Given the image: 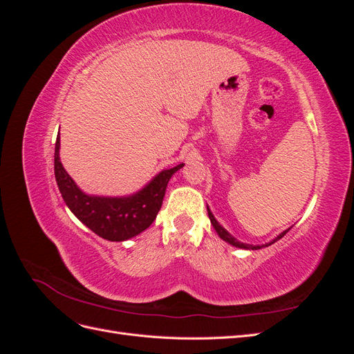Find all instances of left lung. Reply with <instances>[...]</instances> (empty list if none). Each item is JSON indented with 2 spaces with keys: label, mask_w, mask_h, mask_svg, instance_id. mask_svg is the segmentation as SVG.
Instances as JSON below:
<instances>
[{
  "label": "left lung",
  "mask_w": 354,
  "mask_h": 354,
  "mask_svg": "<svg viewBox=\"0 0 354 354\" xmlns=\"http://www.w3.org/2000/svg\"><path fill=\"white\" fill-rule=\"evenodd\" d=\"M207 211H208V217H209V220H211V224L214 226V229H216V232H217L218 236H220L224 242H227V243H230V245H233V246H236V248H241V250H261V248H266V246H269V245L274 243L276 241L282 239V238L285 236V234H286L289 230H291V227L286 229V230H283L282 233L277 234V236H276L274 239H272L270 242H267V243H264V245H251V243H243V242L238 241V239L234 238V236H232V234L221 226V224L216 220V217L212 216V212H211V209L208 208V205H207Z\"/></svg>",
  "instance_id": "left-lung-1"
}]
</instances>
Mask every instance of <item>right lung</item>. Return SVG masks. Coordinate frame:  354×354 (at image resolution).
Here are the masks:
<instances>
[{"label": "right lung", "instance_id": "1", "mask_svg": "<svg viewBox=\"0 0 354 354\" xmlns=\"http://www.w3.org/2000/svg\"><path fill=\"white\" fill-rule=\"evenodd\" d=\"M60 136L55 149V176L63 201L84 226L111 242L131 239L146 230L162 207L169 178L185 164L162 169L149 183L127 196H99L82 192L60 162Z\"/></svg>", "mask_w": 354, "mask_h": 354}]
</instances>
